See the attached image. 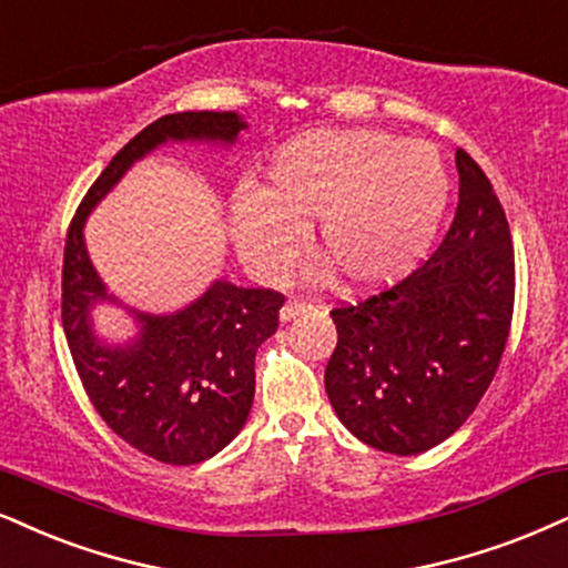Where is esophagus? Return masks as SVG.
Returning a JSON list of instances; mask_svg holds the SVG:
<instances>
[{
	"label": "esophagus",
	"instance_id": "esophagus-1",
	"mask_svg": "<svg viewBox=\"0 0 568 568\" xmlns=\"http://www.w3.org/2000/svg\"><path fill=\"white\" fill-rule=\"evenodd\" d=\"M307 311H311V305L303 303V300H286L278 316H282V321H292V318L303 316V313H307Z\"/></svg>",
	"mask_w": 568,
	"mask_h": 568
}]
</instances>
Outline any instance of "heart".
<instances>
[{
	"instance_id": "heart-1",
	"label": "heart",
	"mask_w": 568,
	"mask_h": 568,
	"mask_svg": "<svg viewBox=\"0 0 568 568\" xmlns=\"http://www.w3.org/2000/svg\"><path fill=\"white\" fill-rule=\"evenodd\" d=\"M450 176L429 142L371 129L307 131L278 146L255 192L231 200L229 221L244 265L273 282L295 263L316 221L326 263L349 290L379 292L410 276L437 240Z\"/></svg>"
}]
</instances>
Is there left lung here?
<instances>
[{
    "mask_svg": "<svg viewBox=\"0 0 568 568\" xmlns=\"http://www.w3.org/2000/svg\"><path fill=\"white\" fill-rule=\"evenodd\" d=\"M458 210L443 244L410 276L332 311L326 366L334 413L361 443L418 455L471 416L506 349L514 244L503 205L468 152H455Z\"/></svg>",
    "mask_w": 568,
    "mask_h": 568,
    "instance_id": "1",
    "label": "left lung"
}]
</instances>
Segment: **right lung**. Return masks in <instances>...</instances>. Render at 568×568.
Returning a JSON list of instances; mask_svg holds the SVG:
<instances>
[{
	"label": "right lung",
	"instance_id": "obj_1",
	"mask_svg": "<svg viewBox=\"0 0 568 568\" xmlns=\"http://www.w3.org/2000/svg\"><path fill=\"white\" fill-rule=\"evenodd\" d=\"M247 129L236 113L158 118L110 160L68 229L62 261V328L89 400L118 437L139 453L192 466L221 453L247 422L255 397V353L276 332L284 297L215 278L176 313L125 307L136 334L121 345L97 337L91 311L121 305L91 263L83 226L129 168L168 142L231 146Z\"/></svg>",
	"mask_w": 568,
	"mask_h": 568
}]
</instances>
